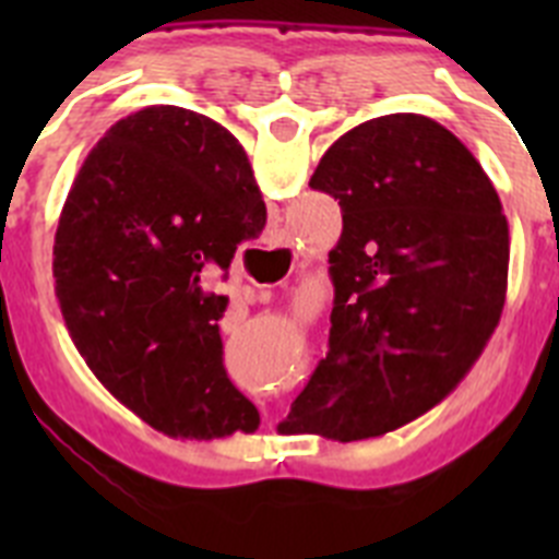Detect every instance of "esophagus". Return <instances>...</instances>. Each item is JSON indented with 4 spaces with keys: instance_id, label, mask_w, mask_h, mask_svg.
Returning <instances> with one entry per match:
<instances>
[{
    "instance_id": "34e87169",
    "label": "esophagus",
    "mask_w": 559,
    "mask_h": 559,
    "mask_svg": "<svg viewBox=\"0 0 559 559\" xmlns=\"http://www.w3.org/2000/svg\"><path fill=\"white\" fill-rule=\"evenodd\" d=\"M246 299H251V302H269L271 294L263 288H246Z\"/></svg>"
}]
</instances>
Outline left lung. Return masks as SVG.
<instances>
[{
	"label": "left lung",
	"instance_id": "obj_1",
	"mask_svg": "<svg viewBox=\"0 0 559 559\" xmlns=\"http://www.w3.org/2000/svg\"><path fill=\"white\" fill-rule=\"evenodd\" d=\"M310 187L338 201L344 226L330 251V349L283 428L380 437L445 400L490 341L510 224L476 156L423 114L360 122Z\"/></svg>",
	"mask_w": 559,
	"mask_h": 559
}]
</instances>
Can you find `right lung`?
Returning <instances> with one entry per match:
<instances>
[{
	"label": "right lung",
	"mask_w": 559,
	"mask_h": 559,
	"mask_svg": "<svg viewBox=\"0 0 559 559\" xmlns=\"http://www.w3.org/2000/svg\"><path fill=\"white\" fill-rule=\"evenodd\" d=\"M265 226L243 145L215 120L151 106L88 151L61 210L52 276L63 322L103 386L167 437L251 433L206 288Z\"/></svg>",
	"instance_id": "right-lung-1"
}]
</instances>
